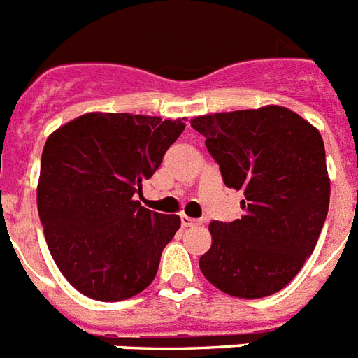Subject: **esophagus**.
I'll use <instances>...</instances> for the list:
<instances>
[{
	"instance_id": "obj_1",
	"label": "esophagus",
	"mask_w": 358,
	"mask_h": 358,
	"mask_svg": "<svg viewBox=\"0 0 358 358\" xmlns=\"http://www.w3.org/2000/svg\"><path fill=\"white\" fill-rule=\"evenodd\" d=\"M181 224H182V228H190V226L199 224V221H195V219H192V217H188V215H181Z\"/></svg>"
}]
</instances>
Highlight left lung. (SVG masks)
<instances>
[{
  "mask_svg": "<svg viewBox=\"0 0 358 358\" xmlns=\"http://www.w3.org/2000/svg\"><path fill=\"white\" fill-rule=\"evenodd\" d=\"M190 123L224 185L244 194L241 219L210 222L212 246L199 259L201 271L231 297L273 295L313 253L328 215L324 141L306 119L277 105Z\"/></svg>",
  "mask_w": 358,
  "mask_h": 358,
  "instance_id": "1",
  "label": "left lung"
}]
</instances>
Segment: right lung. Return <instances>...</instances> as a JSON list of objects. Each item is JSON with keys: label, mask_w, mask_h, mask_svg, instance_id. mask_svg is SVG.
<instances>
[{"label": "right lung", "mask_w": 358, "mask_h": 358, "mask_svg": "<svg viewBox=\"0 0 358 358\" xmlns=\"http://www.w3.org/2000/svg\"><path fill=\"white\" fill-rule=\"evenodd\" d=\"M182 130V119L90 112L48 136L39 219L52 259L87 297L124 301L155 279L181 219L152 212L134 195Z\"/></svg>", "instance_id": "1"}]
</instances>
